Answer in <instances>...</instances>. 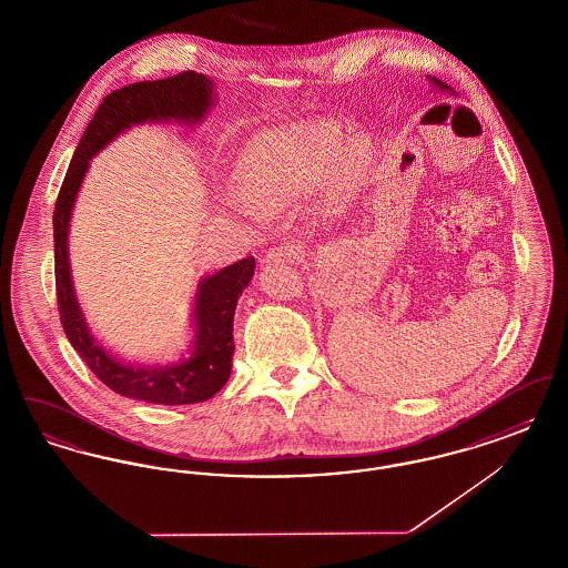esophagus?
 <instances>
[{
  "mask_svg": "<svg viewBox=\"0 0 568 568\" xmlns=\"http://www.w3.org/2000/svg\"><path fill=\"white\" fill-rule=\"evenodd\" d=\"M297 248L294 244H281L274 246L266 255V264H285V262H294L296 260Z\"/></svg>",
  "mask_w": 568,
  "mask_h": 568,
  "instance_id": "esophagus-1",
  "label": "esophagus"
}]
</instances>
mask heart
<instances>
[{"mask_svg":"<svg viewBox=\"0 0 568 568\" xmlns=\"http://www.w3.org/2000/svg\"><path fill=\"white\" fill-rule=\"evenodd\" d=\"M366 162V144L352 140L338 149V132L324 123H297L253 135L236 163V187L260 209L274 211L324 181L352 190ZM243 209V202H234Z\"/></svg>","mask_w":568,"mask_h":568,"instance_id":"heart-1","label":"heart"}]
</instances>
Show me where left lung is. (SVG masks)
<instances>
[{"mask_svg": "<svg viewBox=\"0 0 568 568\" xmlns=\"http://www.w3.org/2000/svg\"><path fill=\"white\" fill-rule=\"evenodd\" d=\"M428 81H430V84H434V87H436V89H438V91H447V93H449V91H452V93H454V89H452V87H447V84H445V82H440V81H438V79H434V77H430V79H428Z\"/></svg>", "mask_w": 568, "mask_h": 568, "instance_id": "obj_1", "label": "left lung"}]
</instances>
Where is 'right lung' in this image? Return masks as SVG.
Segmentation results:
<instances>
[{
	"instance_id": "add662e5",
	"label": "right lung",
	"mask_w": 568,
	"mask_h": 568,
	"mask_svg": "<svg viewBox=\"0 0 568 568\" xmlns=\"http://www.w3.org/2000/svg\"><path fill=\"white\" fill-rule=\"evenodd\" d=\"M215 82L183 72L162 81L116 89L104 98L87 125L57 195L53 213L54 285L59 320L72 347L91 373L112 392L153 405H195L213 398L227 383L234 355V311L255 272L246 257L215 274L202 276L191 311L190 349L172 364H132L116 357L93 336L82 313L68 253L70 219L91 160L116 135L144 123L197 125L215 106Z\"/></svg>"
}]
</instances>
